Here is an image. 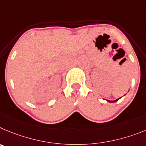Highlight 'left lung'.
I'll return each mask as SVG.
<instances>
[{
	"mask_svg": "<svg viewBox=\"0 0 146 146\" xmlns=\"http://www.w3.org/2000/svg\"><path fill=\"white\" fill-rule=\"evenodd\" d=\"M118 100H119V99L115 100H113V101H111V100H108V102H116V101H118Z\"/></svg>",
	"mask_w": 146,
	"mask_h": 146,
	"instance_id": "8db88e82",
	"label": "left lung"
}]
</instances>
